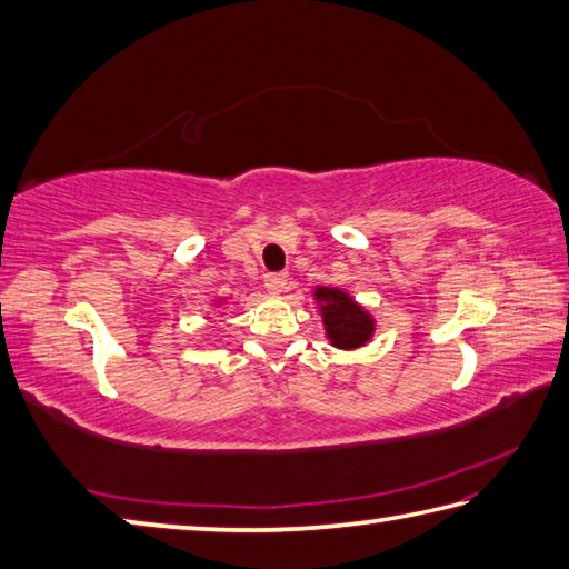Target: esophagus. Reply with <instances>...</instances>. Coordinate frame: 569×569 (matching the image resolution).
<instances>
[{
	"instance_id": "esophagus-1",
	"label": "esophagus",
	"mask_w": 569,
	"mask_h": 569,
	"mask_svg": "<svg viewBox=\"0 0 569 569\" xmlns=\"http://www.w3.org/2000/svg\"><path fill=\"white\" fill-rule=\"evenodd\" d=\"M266 281V288H269L271 293H283L286 291V286H288V273H269L263 278Z\"/></svg>"
}]
</instances>
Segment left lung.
I'll use <instances>...</instances> for the list:
<instances>
[{
	"instance_id": "8db88e82",
	"label": "left lung",
	"mask_w": 569,
	"mask_h": 569,
	"mask_svg": "<svg viewBox=\"0 0 569 569\" xmlns=\"http://www.w3.org/2000/svg\"><path fill=\"white\" fill-rule=\"evenodd\" d=\"M313 298L320 306L322 326H326L330 345H336L340 350H355L370 342L375 320L360 303H355L352 296L340 291V288L318 286Z\"/></svg>"
}]
</instances>
